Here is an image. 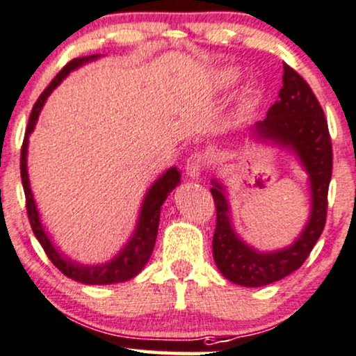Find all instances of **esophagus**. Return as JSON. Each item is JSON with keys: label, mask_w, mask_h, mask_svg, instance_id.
I'll list each match as a JSON object with an SVG mask.
<instances>
[{"label": "esophagus", "mask_w": 356, "mask_h": 356, "mask_svg": "<svg viewBox=\"0 0 356 356\" xmlns=\"http://www.w3.org/2000/svg\"><path fill=\"white\" fill-rule=\"evenodd\" d=\"M207 167V156L202 152H195L186 160V173L191 178H197Z\"/></svg>", "instance_id": "obj_1"}]
</instances>
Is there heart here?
<instances>
[{
  "label": "heart",
  "instance_id": "b5f03b06",
  "mask_svg": "<svg viewBox=\"0 0 356 356\" xmlns=\"http://www.w3.org/2000/svg\"><path fill=\"white\" fill-rule=\"evenodd\" d=\"M235 80V73L232 70H225L220 73V81L224 83V85H229V83H232Z\"/></svg>",
  "mask_w": 356,
  "mask_h": 356
}]
</instances>
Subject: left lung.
<instances>
[{"label": "left lung", "instance_id": "8db88e82", "mask_svg": "<svg viewBox=\"0 0 356 356\" xmlns=\"http://www.w3.org/2000/svg\"><path fill=\"white\" fill-rule=\"evenodd\" d=\"M283 86L280 98L257 122L255 134L288 145L301 159L311 178L312 212L309 224L289 248L275 253H260L240 240L230 227L229 206L222 186L211 188L216 204V230L212 255L225 278L232 283L258 288L283 280L306 261L319 240L327 219V195L332 178V138L319 101L307 81L288 63L283 65Z\"/></svg>", "mask_w": 356, "mask_h": 356}]
</instances>
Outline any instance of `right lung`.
I'll list each match as a JSON object with an SVG mask.
<instances>
[{"instance_id":"1","label":"right lung","mask_w":356,"mask_h":356,"mask_svg":"<svg viewBox=\"0 0 356 356\" xmlns=\"http://www.w3.org/2000/svg\"><path fill=\"white\" fill-rule=\"evenodd\" d=\"M95 58H98V55H90V57H78V58L70 60V62H68L67 65L57 73V76L50 81V85L42 91V95L39 96V99L35 101L34 108H32V113L29 116V122H27V127H26L24 140H22V147H21V179H22V188H24V195H26L27 218H29L32 232H34L37 240H39V243L42 245L44 252L47 253L49 260L52 261L63 275L78 281V283L113 284V283H121V281H127L134 278L138 271L144 268L145 263L149 261V258L155 247L156 232H159L161 204H163L165 200H167L170 191H172V189L179 183L178 170L170 168L168 172L165 173L160 179H156L154 186L149 189V193H147L144 200V204H142L140 219H138L136 234H134V237L131 240H129V243L124 247V250L119 253L113 261L104 263V265L83 266L60 255V253L54 248L52 242L49 240L47 234L44 232L42 224H40L39 220V212L35 209L34 197H32V193L29 188V177H27V163H26L27 138H29V134L35 126V121L37 118H39V113L40 109H42L47 96L52 93L54 88L57 86L58 83L62 81L72 70H75V68L83 65V63L90 62V60H95Z\"/></svg>"}]
</instances>
